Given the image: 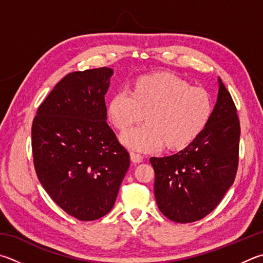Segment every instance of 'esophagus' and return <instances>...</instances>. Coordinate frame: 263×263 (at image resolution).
Here are the masks:
<instances>
[{"label":"esophagus","instance_id":"esophagus-1","mask_svg":"<svg viewBox=\"0 0 263 263\" xmlns=\"http://www.w3.org/2000/svg\"><path fill=\"white\" fill-rule=\"evenodd\" d=\"M130 159L133 163H140V162L142 161V156L140 154H137V153H135V152H131Z\"/></svg>","mask_w":263,"mask_h":263}]
</instances>
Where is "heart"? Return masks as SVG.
Instances as JSON below:
<instances>
[{"label": "heart", "instance_id": "b5f03b06", "mask_svg": "<svg viewBox=\"0 0 263 263\" xmlns=\"http://www.w3.org/2000/svg\"><path fill=\"white\" fill-rule=\"evenodd\" d=\"M213 101L207 90L191 87L173 74L142 76L132 92L119 89L108 102V116L118 130L140 122L147 123L122 133L124 146L132 151L152 153L165 144L179 149L191 144L211 119Z\"/></svg>", "mask_w": 263, "mask_h": 263}]
</instances>
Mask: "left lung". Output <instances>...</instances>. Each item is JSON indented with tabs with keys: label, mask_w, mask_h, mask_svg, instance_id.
<instances>
[{
	"label": "left lung",
	"mask_w": 263,
	"mask_h": 263,
	"mask_svg": "<svg viewBox=\"0 0 263 263\" xmlns=\"http://www.w3.org/2000/svg\"><path fill=\"white\" fill-rule=\"evenodd\" d=\"M218 84L216 106L203 131L183 151L149 160L155 171L157 207L174 222L191 223L207 216L236 178L239 118L221 79Z\"/></svg>",
	"instance_id": "1"
}]
</instances>
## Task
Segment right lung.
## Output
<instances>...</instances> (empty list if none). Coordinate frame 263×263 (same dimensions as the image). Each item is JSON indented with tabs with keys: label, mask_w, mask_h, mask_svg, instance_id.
Listing matches in <instances>:
<instances>
[{
	"label": "right lung",
	"mask_w": 263,
	"mask_h": 263,
	"mask_svg": "<svg viewBox=\"0 0 263 263\" xmlns=\"http://www.w3.org/2000/svg\"><path fill=\"white\" fill-rule=\"evenodd\" d=\"M112 70L76 71L56 84L32 124L33 163L56 204L94 221L115 204L130 155L108 125L104 94Z\"/></svg>",
	"instance_id": "obj_1"
}]
</instances>
